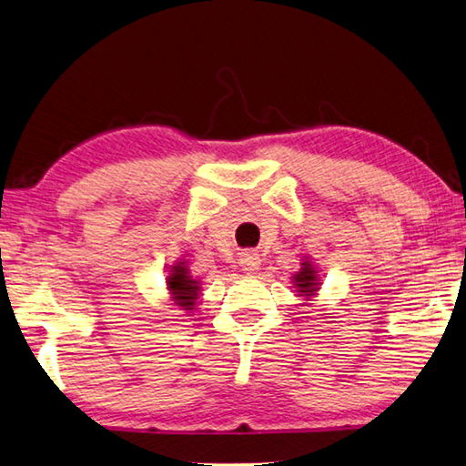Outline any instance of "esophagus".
<instances>
[{"instance_id":"obj_1","label":"esophagus","mask_w":466,"mask_h":466,"mask_svg":"<svg viewBox=\"0 0 466 466\" xmlns=\"http://www.w3.org/2000/svg\"><path fill=\"white\" fill-rule=\"evenodd\" d=\"M239 263H241V269L245 271V274H258L261 268V258L256 251H245V253H241Z\"/></svg>"}]
</instances>
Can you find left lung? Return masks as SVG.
<instances>
[{"label": "left lung", "mask_w": 466, "mask_h": 466, "mask_svg": "<svg viewBox=\"0 0 466 466\" xmlns=\"http://www.w3.org/2000/svg\"><path fill=\"white\" fill-rule=\"evenodd\" d=\"M289 284H292L296 296L302 298L304 302H310L312 298L319 296L320 286H322V276H320V268L316 266L310 256H302L300 269H298L296 274H292Z\"/></svg>", "instance_id": "8db88e82"}]
</instances>
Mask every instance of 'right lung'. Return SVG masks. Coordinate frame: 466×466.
Masks as SVG:
<instances>
[{
    "label": "right lung",
    "instance_id": "1",
    "mask_svg": "<svg viewBox=\"0 0 466 466\" xmlns=\"http://www.w3.org/2000/svg\"><path fill=\"white\" fill-rule=\"evenodd\" d=\"M203 282L192 276L188 261L177 259L166 268V294L172 306H177L184 314H195L198 310L200 296H203Z\"/></svg>",
    "mask_w": 466,
    "mask_h": 466
}]
</instances>
